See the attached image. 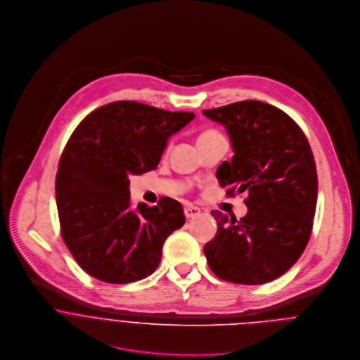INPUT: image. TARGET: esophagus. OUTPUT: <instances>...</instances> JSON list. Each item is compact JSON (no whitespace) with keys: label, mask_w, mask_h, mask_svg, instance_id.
Segmentation results:
<instances>
[{"label":"esophagus","mask_w":360,"mask_h":360,"mask_svg":"<svg viewBox=\"0 0 360 360\" xmlns=\"http://www.w3.org/2000/svg\"><path fill=\"white\" fill-rule=\"evenodd\" d=\"M200 208H197V207H194V205H190V204H187L186 207H184V215H186V218L187 219H190V218H194V217H197V215H200Z\"/></svg>","instance_id":"obj_1"}]
</instances>
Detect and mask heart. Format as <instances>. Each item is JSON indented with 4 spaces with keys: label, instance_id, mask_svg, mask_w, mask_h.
<instances>
[{
    "label": "heart",
    "instance_id": "heart-1",
    "mask_svg": "<svg viewBox=\"0 0 360 360\" xmlns=\"http://www.w3.org/2000/svg\"><path fill=\"white\" fill-rule=\"evenodd\" d=\"M215 135H221L218 131H215V129H207V131H204L201 135H200V138L198 139H205V138H211V136H215Z\"/></svg>",
    "mask_w": 360,
    "mask_h": 360
}]
</instances>
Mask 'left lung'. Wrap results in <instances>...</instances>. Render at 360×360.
I'll return each mask as SVG.
<instances>
[{"mask_svg":"<svg viewBox=\"0 0 360 360\" xmlns=\"http://www.w3.org/2000/svg\"><path fill=\"white\" fill-rule=\"evenodd\" d=\"M202 113L226 128L235 152L217 179L228 195L247 193L248 208L239 221L211 212L218 232L204 245L208 265L224 281L266 283L299 259L311 235L319 187L311 148L295 121L264 102Z\"/></svg>","mask_w":360,"mask_h":360,"instance_id":"1","label":"left lung"}]
</instances>
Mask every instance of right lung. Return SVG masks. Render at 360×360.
I'll return each instance as SVG.
<instances>
[{
  "instance_id": "obj_1",
  "label": "right lung",
  "mask_w": 360,
  "mask_h": 360,
  "mask_svg": "<svg viewBox=\"0 0 360 360\" xmlns=\"http://www.w3.org/2000/svg\"><path fill=\"white\" fill-rule=\"evenodd\" d=\"M195 117L138 102L92 112L68 139L56 177L61 236L79 266L108 283L150 275L184 222L179 201L131 208L129 176L156 169L169 138Z\"/></svg>"
}]
</instances>
